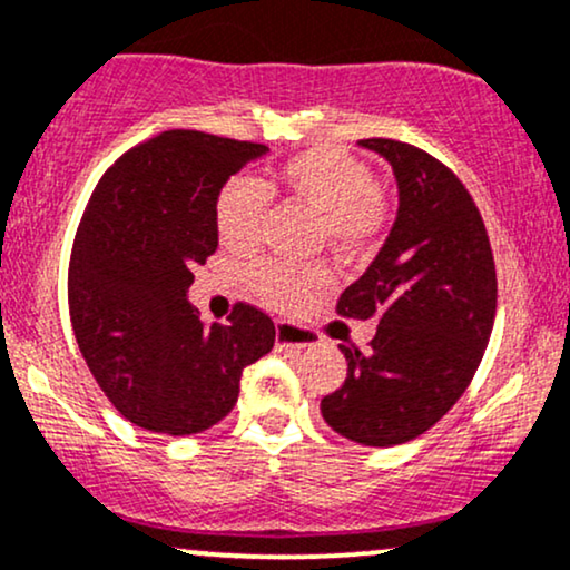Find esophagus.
Returning a JSON list of instances; mask_svg holds the SVG:
<instances>
[{"label": "esophagus", "instance_id": "1", "mask_svg": "<svg viewBox=\"0 0 570 570\" xmlns=\"http://www.w3.org/2000/svg\"><path fill=\"white\" fill-rule=\"evenodd\" d=\"M318 342V334L307 326L289 324V321H278L276 324V345L278 351H305Z\"/></svg>", "mask_w": 570, "mask_h": 570}]
</instances>
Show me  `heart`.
<instances>
[{
  "label": "heart",
  "mask_w": 570,
  "mask_h": 570,
  "mask_svg": "<svg viewBox=\"0 0 570 570\" xmlns=\"http://www.w3.org/2000/svg\"><path fill=\"white\" fill-rule=\"evenodd\" d=\"M286 194L321 215V233L342 255H363L380 242L387 228L390 209L376 190L374 173L347 150L334 146L307 148L278 169ZM271 188L257 177H230L215 198V225L233 252H249L259 244ZM332 273L324 265H286L263 259L246 271V284L267 305L294 311L328 284Z\"/></svg>",
  "instance_id": "heart-1"
}]
</instances>
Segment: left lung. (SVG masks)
Here are the masks:
<instances>
[{
  "instance_id": "8db88e82",
  "label": "left lung",
  "mask_w": 570,
  "mask_h": 570,
  "mask_svg": "<svg viewBox=\"0 0 570 570\" xmlns=\"http://www.w3.org/2000/svg\"><path fill=\"white\" fill-rule=\"evenodd\" d=\"M361 146L393 167L397 217L337 299L340 315L380 326L368 353L340 345L347 376L321 414L340 435L387 449L433 428L468 390L497 315V265L481 212L443 161L390 137Z\"/></svg>"
}]
</instances>
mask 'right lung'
I'll use <instances>...</instances> for the list:
<instances>
[{"instance_id":"obj_1","label":"right lung","mask_w":570,"mask_h":570,"mask_svg":"<svg viewBox=\"0 0 570 570\" xmlns=\"http://www.w3.org/2000/svg\"><path fill=\"white\" fill-rule=\"evenodd\" d=\"M265 146L196 129L121 154L95 185L68 263V313L89 372L114 409L161 435L209 430L238 401L276 326L236 303L207 324L185 292L217 249L215 198Z\"/></svg>"}]
</instances>
